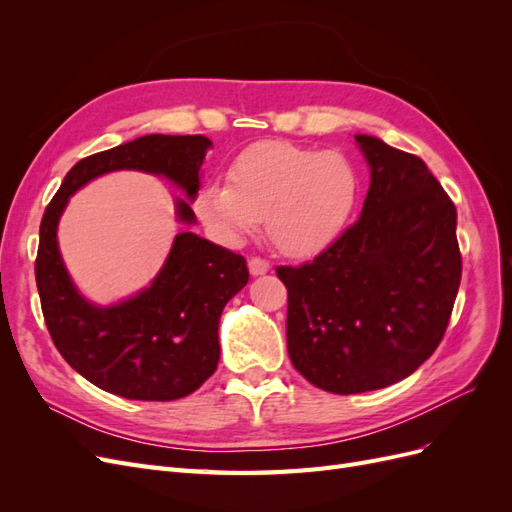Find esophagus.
I'll list each match as a JSON object with an SVG mask.
<instances>
[{"label": "esophagus", "instance_id": "obj_1", "mask_svg": "<svg viewBox=\"0 0 512 512\" xmlns=\"http://www.w3.org/2000/svg\"><path fill=\"white\" fill-rule=\"evenodd\" d=\"M247 267H250V273H252L254 277L265 275V273H269V269H271L269 262L262 260V258H252L250 262H247Z\"/></svg>", "mask_w": 512, "mask_h": 512}]
</instances>
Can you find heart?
<instances>
[{
	"label": "heart",
	"mask_w": 512,
	"mask_h": 512,
	"mask_svg": "<svg viewBox=\"0 0 512 512\" xmlns=\"http://www.w3.org/2000/svg\"><path fill=\"white\" fill-rule=\"evenodd\" d=\"M228 182L198 190L194 211L211 235L237 245L265 218L267 235L286 256L307 258L344 235L361 198V173L339 151L284 141L258 143L228 166Z\"/></svg>",
	"instance_id": "heart-1"
}]
</instances>
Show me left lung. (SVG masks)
I'll list each match as a JSON object with an SVG mask.
<instances>
[{"instance_id":"8db88e82","label":"left lung","mask_w":512,"mask_h":512,"mask_svg":"<svg viewBox=\"0 0 512 512\" xmlns=\"http://www.w3.org/2000/svg\"><path fill=\"white\" fill-rule=\"evenodd\" d=\"M369 166L361 218L301 267L288 288L294 369L352 395L408 378L442 342L461 282L457 209L421 158L354 134Z\"/></svg>"}]
</instances>
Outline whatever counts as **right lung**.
<instances>
[{
    "label": "right lung",
    "mask_w": 512,
    "mask_h": 512,
    "mask_svg": "<svg viewBox=\"0 0 512 512\" xmlns=\"http://www.w3.org/2000/svg\"><path fill=\"white\" fill-rule=\"evenodd\" d=\"M205 136L147 134L76 162L40 224L36 286L46 327L68 365L98 389L126 399L173 401L194 393L220 361L218 327L226 303L250 280L245 258L196 232L175 235L156 277L128 299L100 305L74 284L57 228L70 196L117 170L164 177L183 196L175 218L194 226Z\"/></svg>",
    "instance_id": "add662e5"
}]
</instances>
